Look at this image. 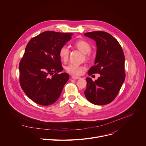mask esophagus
Masks as SVG:
<instances>
[{"instance_id": "1", "label": "esophagus", "mask_w": 146, "mask_h": 146, "mask_svg": "<svg viewBox=\"0 0 146 146\" xmlns=\"http://www.w3.org/2000/svg\"><path fill=\"white\" fill-rule=\"evenodd\" d=\"M72 78H73V79H74V80H77V79H79V78H80V77H76V76H72Z\"/></svg>"}]
</instances>
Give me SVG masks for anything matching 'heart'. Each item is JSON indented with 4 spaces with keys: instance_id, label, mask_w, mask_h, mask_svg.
<instances>
[{
    "instance_id": "obj_1",
    "label": "heart",
    "mask_w": 146,
    "mask_h": 146,
    "mask_svg": "<svg viewBox=\"0 0 146 146\" xmlns=\"http://www.w3.org/2000/svg\"><path fill=\"white\" fill-rule=\"evenodd\" d=\"M74 46L82 53L85 54V58L87 60L90 59V54L89 53L91 50V46L87 41L81 39L76 41L74 43ZM69 48L64 46L60 47L59 51V56L60 59L64 62L68 61L69 57ZM84 67L82 66H77L76 65L69 64L65 67V70L68 73L72 76H79L81 74Z\"/></svg>"
}]
</instances>
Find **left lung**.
I'll return each mask as SVG.
<instances>
[{
    "label": "left lung",
    "instance_id": "1",
    "mask_svg": "<svg viewBox=\"0 0 146 146\" xmlns=\"http://www.w3.org/2000/svg\"><path fill=\"white\" fill-rule=\"evenodd\" d=\"M84 36L94 39L97 47L95 65L88 70V74H100L94 81L86 78L87 84L84 94L94 105H107L116 98L125 78L124 54L118 41L109 33L94 31L86 33Z\"/></svg>",
    "mask_w": 146,
    "mask_h": 146
}]
</instances>
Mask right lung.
<instances>
[{"instance_id": "obj_1", "label": "right lung", "mask_w": 146, "mask_h": 146, "mask_svg": "<svg viewBox=\"0 0 146 146\" xmlns=\"http://www.w3.org/2000/svg\"><path fill=\"white\" fill-rule=\"evenodd\" d=\"M73 33L46 31L33 37L27 45L19 64V83L31 100L42 106L55 103L68 81L63 70L59 51Z\"/></svg>"}]
</instances>
